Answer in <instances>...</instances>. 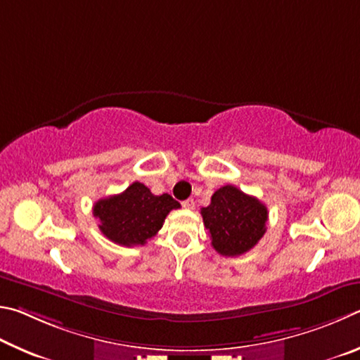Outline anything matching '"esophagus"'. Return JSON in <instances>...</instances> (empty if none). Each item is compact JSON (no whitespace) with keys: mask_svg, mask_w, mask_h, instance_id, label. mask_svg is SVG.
Wrapping results in <instances>:
<instances>
[{"mask_svg":"<svg viewBox=\"0 0 360 360\" xmlns=\"http://www.w3.org/2000/svg\"><path fill=\"white\" fill-rule=\"evenodd\" d=\"M181 205H184L185 209H188V210H193L194 207H196V202H194V199H186V200H184V202H181Z\"/></svg>","mask_w":360,"mask_h":360,"instance_id":"esophagus-1","label":"esophagus"}]
</instances>
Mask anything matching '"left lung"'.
Segmentation results:
<instances>
[{
	"label": "left lung",
	"mask_w": 360,
	"mask_h": 360,
	"mask_svg": "<svg viewBox=\"0 0 360 360\" xmlns=\"http://www.w3.org/2000/svg\"><path fill=\"white\" fill-rule=\"evenodd\" d=\"M200 215L210 232L212 247L221 256L247 253L267 231V207L232 185L213 193L210 205L200 209Z\"/></svg>",
	"instance_id": "left-lung-1"
}]
</instances>
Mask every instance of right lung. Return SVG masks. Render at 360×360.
Wrapping results in <instances>:
<instances>
[{
  "label": "right lung",
  "instance_id": "1",
  "mask_svg": "<svg viewBox=\"0 0 360 360\" xmlns=\"http://www.w3.org/2000/svg\"><path fill=\"white\" fill-rule=\"evenodd\" d=\"M174 209H180V204L172 196H155L141 181H134L123 193L99 199L93 205V215L109 240L123 247H139L156 236Z\"/></svg>",
  "mask_w": 360,
  "mask_h": 360
}]
</instances>
